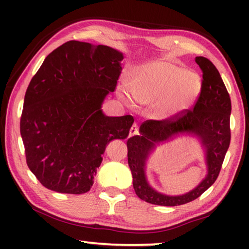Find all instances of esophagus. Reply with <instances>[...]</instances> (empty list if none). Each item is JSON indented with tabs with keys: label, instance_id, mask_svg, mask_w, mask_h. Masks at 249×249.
Wrapping results in <instances>:
<instances>
[{
	"label": "esophagus",
	"instance_id": "1",
	"mask_svg": "<svg viewBox=\"0 0 249 249\" xmlns=\"http://www.w3.org/2000/svg\"><path fill=\"white\" fill-rule=\"evenodd\" d=\"M138 134H140V130H138L137 124H133L132 127L129 129V137L135 136V135H138Z\"/></svg>",
	"mask_w": 249,
	"mask_h": 249
}]
</instances>
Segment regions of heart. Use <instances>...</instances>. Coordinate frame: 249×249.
I'll use <instances>...</instances> for the list:
<instances>
[{
  "instance_id": "heart-1",
  "label": "heart",
  "mask_w": 249,
  "mask_h": 249,
  "mask_svg": "<svg viewBox=\"0 0 249 249\" xmlns=\"http://www.w3.org/2000/svg\"><path fill=\"white\" fill-rule=\"evenodd\" d=\"M200 89V80L196 74L175 62L158 59L135 71L130 87H121L119 95L129 107H134L136 101L153 105L156 117L172 120L192 107Z\"/></svg>"
}]
</instances>
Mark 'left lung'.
Here are the masks:
<instances>
[{"label": "left lung", "mask_w": 249, "mask_h": 249, "mask_svg": "<svg viewBox=\"0 0 249 249\" xmlns=\"http://www.w3.org/2000/svg\"><path fill=\"white\" fill-rule=\"evenodd\" d=\"M202 70L201 92L193 108L172 120H148L140 127V135L128 138L127 159L133 175V185L140 199L163 206L185 204L208 190L220 174L231 142V98L216 67L208 58L196 57ZM179 133H191L199 138L206 150L208 174L188 194L167 196L156 192L145 178V160L155 146Z\"/></svg>", "instance_id": "obj_1"}]
</instances>
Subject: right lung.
<instances>
[{"instance_id": "right-lung-1", "label": "right lung", "mask_w": 249, "mask_h": 249, "mask_svg": "<svg viewBox=\"0 0 249 249\" xmlns=\"http://www.w3.org/2000/svg\"><path fill=\"white\" fill-rule=\"evenodd\" d=\"M123 53L104 45L70 40L50 53L25 93L20 135L27 166L59 193L82 195L93 184L105 147L125 140L132 115L107 116Z\"/></svg>"}]
</instances>
